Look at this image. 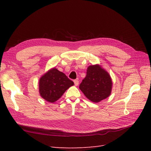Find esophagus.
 <instances>
[{
    "mask_svg": "<svg viewBox=\"0 0 151 151\" xmlns=\"http://www.w3.org/2000/svg\"><path fill=\"white\" fill-rule=\"evenodd\" d=\"M74 83H75V85L76 86H77L79 84V81H77V80H75V81H74Z\"/></svg>",
    "mask_w": 151,
    "mask_h": 151,
    "instance_id": "obj_1",
    "label": "esophagus"
}]
</instances>
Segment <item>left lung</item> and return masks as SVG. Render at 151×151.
I'll return each instance as SVG.
<instances>
[{
    "label": "left lung",
    "mask_w": 151,
    "mask_h": 151,
    "mask_svg": "<svg viewBox=\"0 0 151 151\" xmlns=\"http://www.w3.org/2000/svg\"><path fill=\"white\" fill-rule=\"evenodd\" d=\"M79 88L89 101L97 103L110 95L112 89L111 76L99 64L89 65L86 76Z\"/></svg>",
    "instance_id": "obj_1"
}]
</instances>
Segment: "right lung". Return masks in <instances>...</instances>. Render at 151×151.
Wrapping results in <instances>:
<instances>
[{"label": "right lung", "instance_id": "right-lung-1", "mask_svg": "<svg viewBox=\"0 0 151 151\" xmlns=\"http://www.w3.org/2000/svg\"><path fill=\"white\" fill-rule=\"evenodd\" d=\"M73 85L74 82L65 74L53 67L40 78L39 92L43 99L52 103L58 100L67 89Z\"/></svg>", "mask_w": 151, "mask_h": 151}]
</instances>
